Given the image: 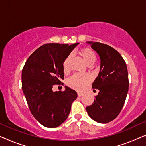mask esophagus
<instances>
[{
    "label": "esophagus",
    "mask_w": 146,
    "mask_h": 146,
    "mask_svg": "<svg viewBox=\"0 0 146 146\" xmlns=\"http://www.w3.org/2000/svg\"><path fill=\"white\" fill-rule=\"evenodd\" d=\"M82 95H83L82 92H78V96H82Z\"/></svg>",
    "instance_id": "34e87169"
}]
</instances>
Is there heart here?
<instances>
[{
	"label": "heart",
	"mask_w": 146,
	"mask_h": 146,
	"mask_svg": "<svg viewBox=\"0 0 146 146\" xmlns=\"http://www.w3.org/2000/svg\"><path fill=\"white\" fill-rule=\"evenodd\" d=\"M80 55L83 58L84 60L88 65L93 64L95 62L96 54L90 48H84L80 51ZM72 54H69L66 57L62 63V69L64 73H68L70 71V63ZM92 80V78L89 74H74L69 78L68 80V85L72 88L78 91H82L84 90L88 84Z\"/></svg>",
	"instance_id": "heart-1"
}]
</instances>
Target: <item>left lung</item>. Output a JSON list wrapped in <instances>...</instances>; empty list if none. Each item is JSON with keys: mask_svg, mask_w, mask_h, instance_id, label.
I'll return each mask as SVG.
<instances>
[{"mask_svg": "<svg viewBox=\"0 0 146 146\" xmlns=\"http://www.w3.org/2000/svg\"><path fill=\"white\" fill-rule=\"evenodd\" d=\"M88 43L98 54L101 63L99 74L92 83V88L100 92L94 102L86 110L94 121L108 123L119 115L126 98L129 87L126 64L112 47L98 42Z\"/></svg>", "mask_w": 146, "mask_h": 146, "instance_id": "left-lung-1", "label": "left lung"}]
</instances>
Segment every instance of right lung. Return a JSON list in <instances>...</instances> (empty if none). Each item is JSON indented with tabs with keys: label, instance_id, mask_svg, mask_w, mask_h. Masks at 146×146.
I'll list each match as a JSON object with an SVG mask.
<instances>
[{
	"label": "right lung",
	"instance_id": "right-lung-1",
	"mask_svg": "<svg viewBox=\"0 0 146 146\" xmlns=\"http://www.w3.org/2000/svg\"><path fill=\"white\" fill-rule=\"evenodd\" d=\"M78 44H46L36 50L24 66L22 89L31 113L44 126L52 128L62 124L78 96L68 86L64 91H52L54 85L63 84V61Z\"/></svg>",
	"mask_w": 146,
	"mask_h": 146
}]
</instances>
